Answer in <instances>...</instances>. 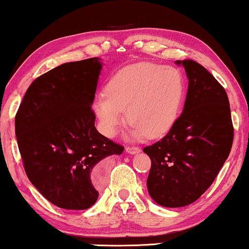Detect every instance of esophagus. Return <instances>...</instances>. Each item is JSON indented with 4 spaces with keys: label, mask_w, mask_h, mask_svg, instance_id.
<instances>
[{
    "label": "esophagus",
    "mask_w": 249,
    "mask_h": 249,
    "mask_svg": "<svg viewBox=\"0 0 249 249\" xmlns=\"http://www.w3.org/2000/svg\"><path fill=\"white\" fill-rule=\"evenodd\" d=\"M125 152L127 154H131V155H135V154H139L141 152V149L138 147H126L125 148Z\"/></svg>",
    "instance_id": "esophagus-1"
}]
</instances>
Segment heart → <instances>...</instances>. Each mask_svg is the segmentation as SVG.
I'll use <instances>...</instances> for the list:
<instances>
[{
	"label": "heart",
	"mask_w": 249,
	"mask_h": 249,
	"mask_svg": "<svg viewBox=\"0 0 249 249\" xmlns=\"http://www.w3.org/2000/svg\"><path fill=\"white\" fill-rule=\"evenodd\" d=\"M185 88V79L177 69L140 63L116 72L107 84L106 95L95 97L93 109L106 137L117 134L125 110L132 139L144 135L157 139L178 121Z\"/></svg>",
	"instance_id": "1"
}]
</instances>
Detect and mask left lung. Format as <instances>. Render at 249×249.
Here are the masks:
<instances>
[{
    "mask_svg": "<svg viewBox=\"0 0 249 249\" xmlns=\"http://www.w3.org/2000/svg\"><path fill=\"white\" fill-rule=\"evenodd\" d=\"M176 64L185 69L188 79L182 114L163 139L143 149L152 161L148 193L168 208L188 206L208 190L233 141L224 88L199 63L186 59Z\"/></svg>",
    "mask_w": 249,
    "mask_h": 249,
    "instance_id": "left-lung-1",
    "label": "left lung"
}]
</instances>
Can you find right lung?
Masks as SVG:
<instances>
[{
    "label": "right lung",
    "instance_id": "right-lung-1",
    "mask_svg": "<svg viewBox=\"0 0 249 249\" xmlns=\"http://www.w3.org/2000/svg\"><path fill=\"white\" fill-rule=\"evenodd\" d=\"M103 63L70 62L40 75L16 116V137L30 181L62 209L85 210L99 197L93 175L124 148L99 133L92 106Z\"/></svg>",
    "mask_w": 249,
    "mask_h": 249
}]
</instances>
